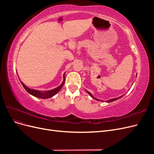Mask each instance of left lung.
Masks as SVG:
<instances>
[{"label":"left lung","mask_w":154,"mask_h":154,"mask_svg":"<svg viewBox=\"0 0 154 154\" xmlns=\"http://www.w3.org/2000/svg\"><path fill=\"white\" fill-rule=\"evenodd\" d=\"M136 76H137V74H136ZM86 91V92L88 93V94H89V96L91 97H92L93 99H94V100H97V101H101L100 100H99V99H97V98H96V97H94V96H93L91 92H89L88 91H87V90H85ZM123 96H120V97H116V98H112V99H110V100H107V101H106V103H110V102H112V101H116V100H118V99H119V98H121V97H123Z\"/></svg>","instance_id":"1"}]
</instances>
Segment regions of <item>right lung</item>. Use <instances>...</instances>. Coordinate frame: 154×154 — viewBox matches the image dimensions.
<instances>
[{
  "label": "right lung",
  "instance_id": "right-lung-1",
  "mask_svg": "<svg viewBox=\"0 0 154 154\" xmlns=\"http://www.w3.org/2000/svg\"><path fill=\"white\" fill-rule=\"evenodd\" d=\"M22 86L24 87V88L26 89V91L29 93V94H31L32 96H33L35 97H38V98L41 99H48L50 98V97H52L54 96L55 94H57V93L60 91V89L62 88L64 83H65V73L63 74V81L62 83V84L57 87V88H53L52 90H49V91H38V90H35V89H32V88H30L29 87H27L25 84H24L21 81H20Z\"/></svg>",
  "mask_w": 154,
  "mask_h": 154
}]
</instances>
